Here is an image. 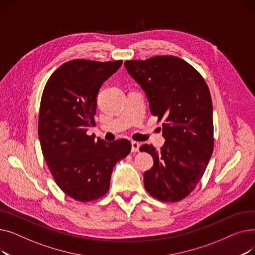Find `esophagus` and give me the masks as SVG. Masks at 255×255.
<instances>
[{"label": "esophagus", "instance_id": "esophagus-1", "mask_svg": "<svg viewBox=\"0 0 255 255\" xmlns=\"http://www.w3.org/2000/svg\"><path fill=\"white\" fill-rule=\"evenodd\" d=\"M131 145H132V148H131V152H132V153H136V152L139 151L140 144H139L137 141H132V142H131Z\"/></svg>", "mask_w": 255, "mask_h": 255}]
</instances>
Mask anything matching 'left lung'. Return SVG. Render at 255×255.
Masks as SVG:
<instances>
[{
    "instance_id": "obj_1",
    "label": "left lung",
    "mask_w": 255,
    "mask_h": 255,
    "mask_svg": "<svg viewBox=\"0 0 255 255\" xmlns=\"http://www.w3.org/2000/svg\"><path fill=\"white\" fill-rule=\"evenodd\" d=\"M124 65L145 92L151 114L163 121L161 150L151 144L139 148L154 159L152 168L143 173L144 188L161 202H179L194 190L214 150L209 87L195 68L175 56L125 61Z\"/></svg>"
}]
</instances>
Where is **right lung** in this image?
Returning a JSON list of instances; mask_svg holds the SVG:
<instances>
[{
    "instance_id": "obj_1",
    "label": "right lung",
    "mask_w": 255,
    "mask_h": 255,
    "mask_svg": "<svg viewBox=\"0 0 255 255\" xmlns=\"http://www.w3.org/2000/svg\"><path fill=\"white\" fill-rule=\"evenodd\" d=\"M123 61L71 60L48 78L40 102L38 135L42 154L60 189L77 202L102 197L112 172L131 151V142L88 135L95 126L99 89Z\"/></svg>"
}]
</instances>
